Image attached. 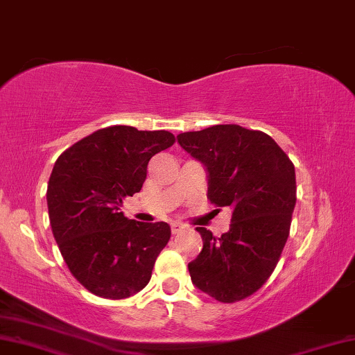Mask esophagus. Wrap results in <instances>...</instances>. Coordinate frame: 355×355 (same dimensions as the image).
Here are the masks:
<instances>
[{
	"label": "esophagus",
	"mask_w": 355,
	"mask_h": 355,
	"mask_svg": "<svg viewBox=\"0 0 355 355\" xmlns=\"http://www.w3.org/2000/svg\"><path fill=\"white\" fill-rule=\"evenodd\" d=\"M169 225H171V232L173 234H179V232H182L184 229H186V225L181 224V223H171Z\"/></svg>",
	"instance_id": "obj_1"
}]
</instances>
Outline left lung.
I'll return each mask as SVG.
<instances>
[{
  "label": "left lung",
  "instance_id": "obj_1",
  "mask_svg": "<svg viewBox=\"0 0 355 355\" xmlns=\"http://www.w3.org/2000/svg\"><path fill=\"white\" fill-rule=\"evenodd\" d=\"M178 142L205 166L209 202L232 209L220 237L197 227L203 250L189 263L190 279L220 302L245 300L266 284L288 239L295 166L270 136L239 125L182 132Z\"/></svg>",
  "mask_w": 355,
  "mask_h": 355
}]
</instances>
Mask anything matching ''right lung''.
Wrapping results in <instances>:
<instances>
[{"label":"right lung","instance_id":"1","mask_svg":"<svg viewBox=\"0 0 355 355\" xmlns=\"http://www.w3.org/2000/svg\"><path fill=\"white\" fill-rule=\"evenodd\" d=\"M173 144L163 130L110 126L54 163L46 192L51 227L71 275L96 296L123 300L150 280L171 229L128 219L121 205L142 189L148 160Z\"/></svg>","mask_w":355,"mask_h":355}]
</instances>
